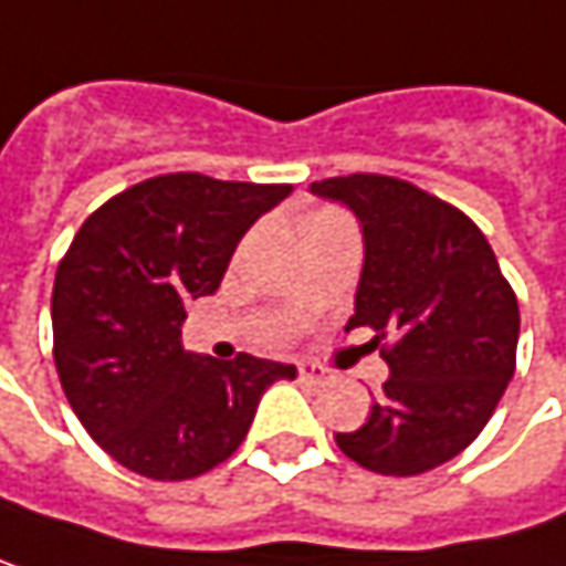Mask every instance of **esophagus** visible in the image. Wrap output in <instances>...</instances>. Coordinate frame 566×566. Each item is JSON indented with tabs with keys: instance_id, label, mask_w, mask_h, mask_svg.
<instances>
[{
	"instance_id": "34e87169",
	"label": "esophagus",
	"mask_w": 566,
	"mask_h": 566,
	"mask_svg": "<svg viewBox=\"0 0 566 566\" xmlns=\"http://www.w3.org/2000/svg\"><path fill=\"white\" fill-rule=\"evenodd\" d=\"M297 379H301L304 386H324V382H327V373L317 369L314 363H301V366H297Z\"/></svg>"
}]
</instances>
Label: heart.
<instances>
[{"label": "heart", "instance_id": "b5f03b06", "mask_svg": "<svg viewBox=\"0 0 566 566\" xmlns=\"http://www.w3.org/2000/svg\"><path fill=\"white\" fill-rule=\"evenodd\" d=\"M321 217H324V213H321Z\"/></svg>", "mask_w": 566, "mask_h": 566}]
</instances>
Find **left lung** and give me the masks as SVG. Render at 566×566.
Segmentation results:
<instances>
[{"mask_svg": "<svg viewBox=\"0 0 566 566\" xmlns=\"http://www.w3.org/2000/svg\"><path fill=\"white\" fill-rule=\"evenodd\" d=\"M346 203L366 239L356 314L388 363L359 431L336 447L363 470L418 476L463 453L515 373L518 297L480 227L453 203L388 175L311 184Z\"/></svg>", "mask_w": 566, "mask_h": 566, "instance_id": "obj_1", "label": "left lung"}]
</instances>
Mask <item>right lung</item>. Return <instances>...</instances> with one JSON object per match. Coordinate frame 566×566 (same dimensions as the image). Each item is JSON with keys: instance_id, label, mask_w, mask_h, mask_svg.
I'll list each match as a JSON object with an SVG mask.
<instances>
[{"instance_id": "obj_1", "label": "right lung", "mask_w": 566, "mask_h": 566, "mask_svg": "<svg viewBox=\"0 0 566 566\" xmlns=\"http://www.w3.org/2000/svg\"><path fill=\"white\" fill-rule=\"evenodd\" d=\"M291 184L193 171L132 184L93 210L64 252L54 294V366L86 428L126 470L178 483L249 434L262 391L297 369L239 353L193 359L180 346L187 301L213 294L235 242Z\"/></svg>"}]
</instances>
